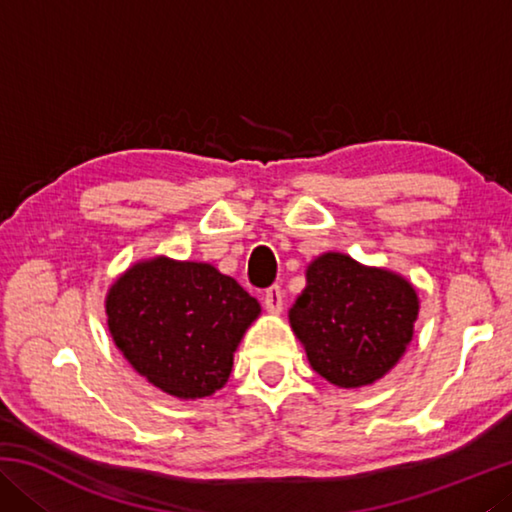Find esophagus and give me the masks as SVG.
I'll return each mask as SVG.
<instances>
[{
    "label": "esophagus",
    "instance_id": "obj_1",
    "mask_svg": "<svg viewBox=\"0 0 512 512\" xmlns=\"http://www.w3.org/2000/svg\"><path fill=\"white\" fill-rule=\"evenodd\" d=\"M262 300H264V307H266L268 314H280L282 307H284V293H282L280 287H277V284L271 289H266Z\"/></svg>",
    "mask_w": 512,
    "mask_h": 512
}]
</instances>
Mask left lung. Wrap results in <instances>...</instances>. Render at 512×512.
I'll use <instances>...</instances> for the list:
<instances>
[{
    "instance_id": "left-lung-1",
    "label": "left lung",
    "mask_w": 512,
    "mask_h": 512,
    "mask_svg": "<svg viewBox=\"0 0 512 512\" xmlns=\"http://www.w3.org/2000/svg\"><path fill=\"white\" fill-rule=\"evenodd\" d=\"M305 277L289 323L309 366L339 388L370 386L391 372L413 341L420 311L413 284L343 253L318 255Z\"/></svg>"
}]
</instances>
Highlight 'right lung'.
I'll return each mask as SVG.
<instances>
[{
    "instance_id": "obj_1",
    "label": "right lung",
    "mask_w": 512,
    "mask_h": 512,
    "mask_svg": "<svg viewBox=\"0 0 512 512\" xmlns=\"http://www.w3.org/2000/svg\"><path fill=\"white\" fill-rule=\"evenodd\" d=\"M259 314V302L235 277L167 255L128 266L106 293L119 352L137 375L178 400H201L225 386Z\"/></svg>"
}]
</instances>
